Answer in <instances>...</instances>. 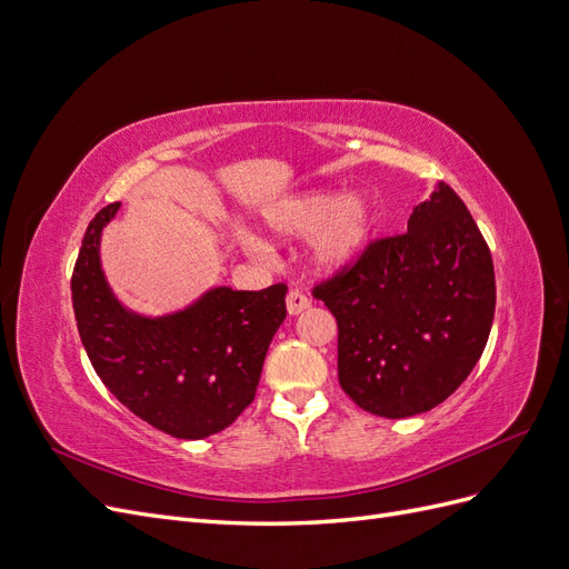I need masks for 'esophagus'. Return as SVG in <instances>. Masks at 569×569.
<instances>
[{"mask_svg":"<svg viewBox=\"0 0 569 569\" xmlns=\"http://www.w3.org/2000/svg\"><path fill=\"white\" fill-rule=\"evenodd\" d=\"M308 306H311V299H308L301 289H291L289 295H287V311H289V316L303 313Z\"/></svg>","mask_w":569,"mask_h":569,"instance_id":"esophagus-1","label":"esophagus"}]
</instances>
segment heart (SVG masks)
<instances>
[{
    "mask_svg": "<svg viewBox=\"0 0 569 569\" xmlns=\"http://www.w3.org/2000/svg\"><path fill=\"white\" fill-rule=\"evenodd\" d=\"M270 230L282 237H316L313 253L320 268L337 270L349 266L370 242L375 230V209L363 194L343 197L341 192H308L274 203L266 213ZM251 253H268L261 237L244 234Z\"/></svg>",
    "mask_w": 569,
    "mask_h": 569,
    "instance_id": "obj_1",
    "label": "heart"
}]
</instances>
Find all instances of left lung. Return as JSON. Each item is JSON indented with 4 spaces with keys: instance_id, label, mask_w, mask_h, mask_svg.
Listing matches in <instances>:
<instances>
[{
    "instance_id": "1",
    "label": "left lung",
    "mask_w": 569,
    "mask_h": 569,
    "mask_svg": "<svg viewBox=\"0 0 569 569\" xmlns=\"http://www.w3.org/2000/svg\"><path fill=\"white\" fill-rule=\"evenodd\" d=\"M313 297L337 318L341 389L372 416L410 418L449 399L487 347L491 251L468 206L439 182L406 232L375 239Z\"/></svg>"
}]
</instances>
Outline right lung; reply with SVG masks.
I'll list each match as a JSON object with an SVG mask.
<instances>
[{
	"mask_svg": "<svg viewBox=\"0 0 569 569\" xmlns=\"http://www.w3.org/2000/svg\"><path fill=\"white\" fill-rule=\"evenodd\" d=\"M120 203L88 226L71 278L82 347L107 389L137 418L178 439L230 427L253 401L270 341L287 316V284L216 287L163 318L126 311L107 284L99 239Z\"/></svg>",
	"mask_w": 569,
	"mask_h": 569,
	"instance_id": "add662e5",
	"label": "right lung"
}]
</instances>
